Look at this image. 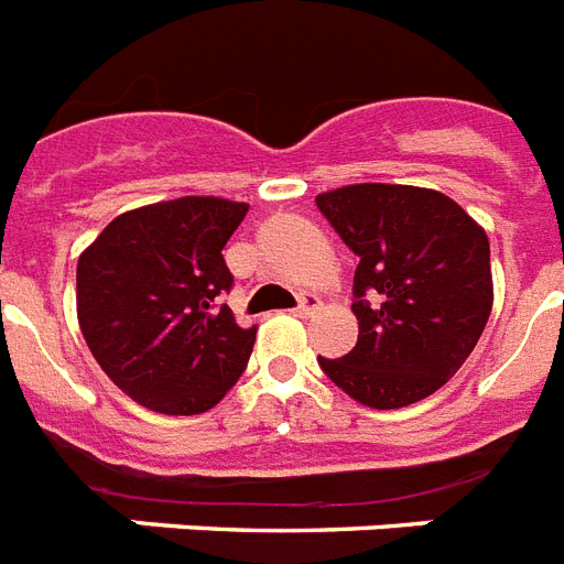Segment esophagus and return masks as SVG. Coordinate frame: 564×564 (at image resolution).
<instances>
[{"mask_svg":"<svg viewBox=\"0 0 564 564\" xmlns=\"http://www.w3.org/2000/svg\"><path fill=\"white\" fill-rule=\"evenodd\" d=\"M323 308V300L317 294H303L300 296V305H296V314L300 317H311V314H317Z\"/></svg>","mask_w":564,"mask_h":564,"instance_id":"1","label":"esophagus"}]
</instances>
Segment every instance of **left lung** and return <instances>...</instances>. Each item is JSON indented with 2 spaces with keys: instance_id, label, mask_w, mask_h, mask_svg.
I'll return each mask as SVG.
<instances>
[{
  "instance_id": "left-lung-1",
  "label": "left lung",
  "mask_w": 564,
  "mask_h": 564,
  "mask_svg": "<svg viewBox=\"0 0 564 564\" xmlns=\"http://www.w3.org/2000/svg\"><path fill=\"white\" fill-rule=\"evenodd\" d=\"M317 209L360 259L358 344L317 364L367 408L422 402L463 367L492 311L484 227L443 192L390 183L323 192Z\"/></svg>"
}]
</instances>
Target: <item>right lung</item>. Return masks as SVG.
Returning <instances> with one entry per match:
<instances>
[{
    "label": "right lung",
    "mask_w": 564,
    "mask_h": 564,
    "mask_svg": "<svg viewBox=\"0 0 564 564\" xmlns=\"http://www.w3.org/2000/svg\"><path fill=\"white\" fill-rule=\"evenodd\" d=\"M247 204L177 197L112 218L78 259V323L110 381L142 408L195 416L227 395L253 352L220 294V256Z\"/></svg>",
    "instance_id": "obj_1"
}]
</instances>
